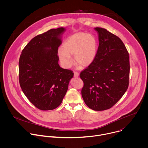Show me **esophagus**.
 Listing matches in <instances>:
<instances>
[{
  "mask_svg": "<svg viewBox=\"0 0 148 148\" xmlns=\"http://www.w3.org/2000/svg\"><path fill=\"white\" fill-rule=\"evenodd\" d=\"M74 76H75V77H77L79 76V73L75 71V72H74Z\"/></svg>",
  "mask_w": 148,
  "mask_h": 148,
  "instance_id": "esophagus-1",
  "label": "esophagus"
}]
</instances>
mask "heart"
I'll list each match as a JSON object with an SVG mask.
<instances>
[{
  "mask_svg": "<svg viewBox=\"0 0 148 148\" xmlns=\"http://www.w3.org/2000/svg\"><path fill=\"white\" fill-rule=\"evenodd\" d=\"M96 53L95 38L84 33H77L68 38L58 52L60 61L65 68L72 65V56H74L76 64L82 67L87 66L93 61Z\"/></svg>",
  "mask_w": 148,
  "mask_h": 148,
  "instance_id": "obj_1",
  "label": "heart"
}]
</instances>
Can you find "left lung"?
<instances>
[{"label": "left lung", "instance_id": "8db88e82", "mask_svg": "<svg viewBox=\"0 0 148 148\" xmlns=\"http://www.w3.org/2000/svg\"><path fill=\"white\" fill-rule=\"evenodd\" d=\"M99 46L95 58L80 73L84 86L83 99L94 110L112 108L123 97L129 84L130 59L121 40L102 28H95Z\"/></svg>", "mask_w": 148, "mask_h": 148}]
</instances>
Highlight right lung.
<instances>
[{
	"instance_id": "right-lung-1",
	"label": "right lung",
	"mask_w": 148,
	"mask_h": 148,
	"mask_svg": "<svg viewBox=\"0 0 148 148\" xmlns=\"http://www.w3.org/2000/svg\"><path fill=\"white\" fill-rule=\"evenodd\" d=\"M65 29H51L34 38L19 60V82L29 101L42 110L61 103L73 73L58 64V49Z\"/></svg>"
}]
</instances>
